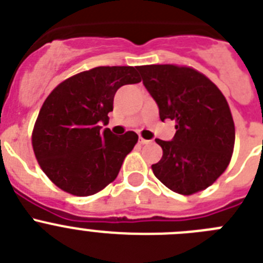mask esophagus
Wrapping results in <instances>:
<instances>
[{"label":"esophagus","mask_w":263,"mask_h":263,"mask_svg":"<svg viewBox=\"0 0 263 263\" xmlns=\"http://www.w3.org/2000/svg\"><path fill=\"white\" fill-rule=\"evenodd\" d=\"M139 143H140L141 145H146V144L152 143V140H146V139H143V137H139Z\"/></svg>","instance_id":"1"}]
</instances>
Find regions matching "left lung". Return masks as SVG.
I'll return each instance as SVG.
<instances>
[{"label": "left lung", "mask_w": 263, "mask_h": 263, "mask_svg": "<svg viewBox=\"0 0 263 263\" xmlns=\"http://www.w3.org/2000/svg\"><path fill=\"white\" fill-rule=\"evenodd\" d=\"M143 84L160 111L176 122L172 141L156 139L162 158L155 176L174 193L191 195L211 186L224 173L235 146V123L216 85L193 68L143 65Z\"/></svg>", "instance_id": "1"}]
</instances>
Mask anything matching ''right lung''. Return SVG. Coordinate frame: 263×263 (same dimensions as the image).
Wrapping results in <instances>:
<instances>
[{"label":"right lung","mask_w":263,"mask_h":263,"mask_svg":"<svg viewBox=\"0 0 263 263\" xmlns=\"http://www.w3.org/2000/svg\"><path fill=\"white\" fill-rule=\"evenodd\" d=\"M139 67H98L61 82L47 97L32 131L40 167L61 190L87 196L117 178L137 143L134 131L117 136L105 128L114 96L140 82Z\"/></svg>","instance_id":"obj_1"}]
</instances>
